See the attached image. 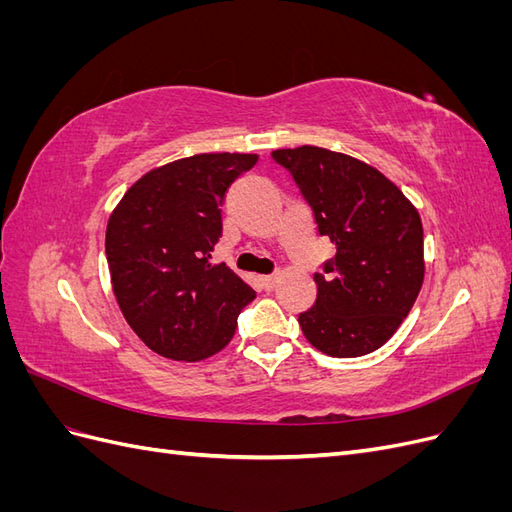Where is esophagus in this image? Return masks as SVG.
I'll use <instances>...</instances> for the list:
<instances>
[{
    "label": "esophagus",
    "mask_w": 512,
    "mask_h": 512,
    "mask_svg": "<svg viewBox=\"0 0 512 512\" xmlns=\"http://www.w3.org/2000/svg\"><path fill=\"white\" fill-rule=\"evenodd\" d=\"M260 284L265 290H273L275 284H277V275H262L260 277Z\"/></svg>",
    "instance_id": "esophagus-1"
}]
</instances>
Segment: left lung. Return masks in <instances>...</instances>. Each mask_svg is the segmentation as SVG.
Listing matches in <instances>:
<instances>
[{
    "label": "left lung",
    "instance_id": "1",
    "mask_svg": "<svg viewBox=\"0 0 512 512\" xmlns=\"http://www.w3.org/2000/svg\"><path fill=\"white\" fill-rule=\"evenodd\" d=\"M271 158L312 207L318 235L337 247L314 273L316 303L299 314L305 339L337 359L384 346L421 292L423 226L382 173L344 153L303 145Z\"/></svg>",
    "mask_w": 512,
    "mask_h": 512
}]
</instances>
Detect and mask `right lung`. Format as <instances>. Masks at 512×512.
Listing matches in <instances>:
<instances>
[{
	"label": "right lung",
	"instance_id": "1",
	"mask_svg": "<svg viewBox=\"0 0 512 512\" xmlns=\"http://www.w3.org/2000/svg\"><path fill=\"white\" fill-rule=\"evenodd\" d=\"M252 153H200L151 170L123 194L106 226V260L121 314L141 342L173 361L220 352L256 294L209 258L222 237L230 183Z\"/></svg>",
	"mask_w": 512,
	"mask_h": 512
}]
</instances>
